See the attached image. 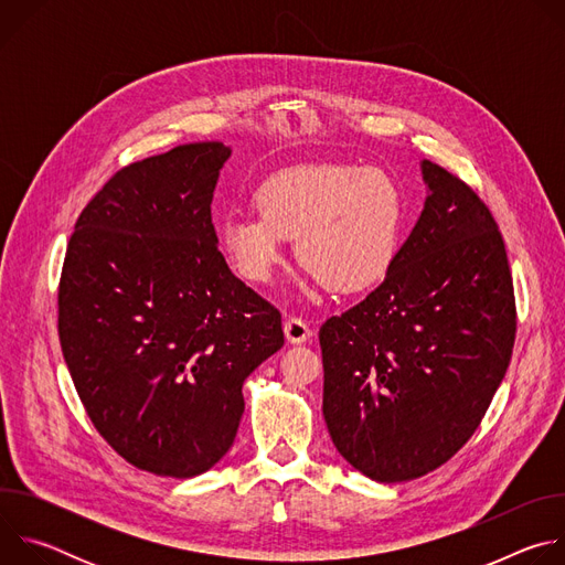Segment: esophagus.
<instances>
[{"mask_svg": "<svg viewBox=\"0 0 565 565\" xmlns=\"http://www.w3.org/2000/svg\"><path fill=\"white\" fill-rule=\"evenodd\" d=\"M284 333H286V340L290 344H303V342H310L312 340V329L306 324V321H301L299 317H288L286 324H284Z\"/></svg>", "mask_w": 565, "mask_h": 565, "instance_id": "34e87169", "label": "esophagus"}]
</instances>
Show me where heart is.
I'll use <instances>...</instances> for the list:
<instances>
[{
    "mask_svg": "<svg viewBox=\"0 0 565 565\" xmlns=\"http://www.w3.org/2000/svg\"><path fill=\"white\" fill-rule=\"evenodd\" d=\"M259 216L221 223L218 248L236 277L266 284L297 238V262L335 295H360L384 281L397 246L399 185L380 168L303 163L273 174L255 192Z\"/></svg>",
    "mask_w": 565,
    "mask_h": 565,
    "instance_id": "1",
    "label": "heart"
}]
</instances>
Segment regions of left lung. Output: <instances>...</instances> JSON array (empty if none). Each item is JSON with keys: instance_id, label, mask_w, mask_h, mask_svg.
Returning a JSON list of instances; mask_svg holds the SVG:
<instances>
[{"instance_id": "left-lung-1", "label": "left lung", "mask_w": 565, "mask_h": 565, "mask_svg": "<svg viewBox=\"0 0 565 565\" xmlns=\"http://www.w3.org/2000/svg\"><path fill=\"white\" fill-rule=\"evenodd\" d=\"M425 207L384 281L319 329L333 445L377 482L420 478L476 431L514 347L499 225L471 188L423 160Z\"/></svg>"}]
</instances>
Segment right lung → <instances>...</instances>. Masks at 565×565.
<instances>
[{"label":"right lung","instance_id":"1","mask_svg":"<svg viewBox=\"0 0 565 565\" xmlns=\"http://www.w3.org/2000/svg\"><path fill=\"white\" fill-rule=\"evenodd\" d=\"M232 149L190 142L120 170L79 214L60 281L64 362L134 467L192 478L232 447L244 382L281 315L218 253L212 199Z\"/></svg>","mask_w":565,"mask_h":565}]
</instances>
